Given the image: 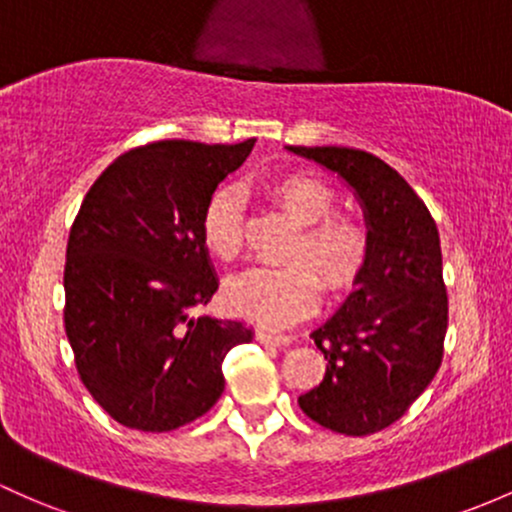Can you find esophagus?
Returning <instances> with one entry per match:
<instances>
[{
  "label": "esophagus",
  "mask_w": 512,
  "mask_h": 512,
  "mask_svg": "<svg viewBox=\"0 0 512 512\" xmlns=\"http://www.w3.org/2000/svg\"><path fill=\"white\" fill-rule=\"evenodd\" d=\"M255 338L262 342V345H291V335H284V333H272V330H257Z\"/></svg>",
  "instance_id": "esophagus-1"
}]
</instances>
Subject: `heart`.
<instances>
[{"mask_svg": "<svg viewBox=\"0 0 512 512\" xmlns=\"http://www.w3.org/2000/svg\"><path fill=\"white\" fill-rule=\"evenodd\" d=\"M262 189L282 209L299 233L286 250V265L255 267L235 277L226 303L238 316L260 323H286L308 311L318 284L328 299L350 294L372 262V238L355 218L338 216L335 196L323 182L303 174H282L262 182ZM201 238L216 260L233 262L245 245V216L240 194L221 187L201 213Z\"/></svg>", "mask_w": 512, "mask_h": 512, "instance_id": "1", "label": "heart"}]
</instances>
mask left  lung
<instances>
[{
	"label": "left lung",
	"instance_id": "1",
	"mask_svg": "<svg viewBox=\"0 0 512 512\" xmlns=\"http://www.w3.org/2000/svg\"><path fill=\"white\" fill-rule=\"evenodd\" d=\"M286 150L338 172L355 189L372 238L359 289L313 330L328 364L299 406L333 432L372 435L413 406L442 364L449 303L440 233L411 184L376 155L338 145Z\"/></svg>",
	"mask_w": 512,
	"mask_h": 512
}]
</instances>
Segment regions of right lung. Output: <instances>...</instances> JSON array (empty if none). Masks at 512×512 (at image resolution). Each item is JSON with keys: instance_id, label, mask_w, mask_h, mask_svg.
<instances>
[{"instance_id": "obj_1", "label": "right lung", "mask_w": 512, "mask_h": 512, "mask_svg": "<svg viewBox=\"0 0 512 512\" xmlns=\"http://www.w3.org/2000/svg\"><path fill=\"white\" fill-rule=\"evenodd\" d=\"M255 140H155L116 157L84 196L65 260V333L77 374L116 423L170 432L226 389L240 320L189 316L216 294L201 213Z\"/></svg>"}]
</instances>
